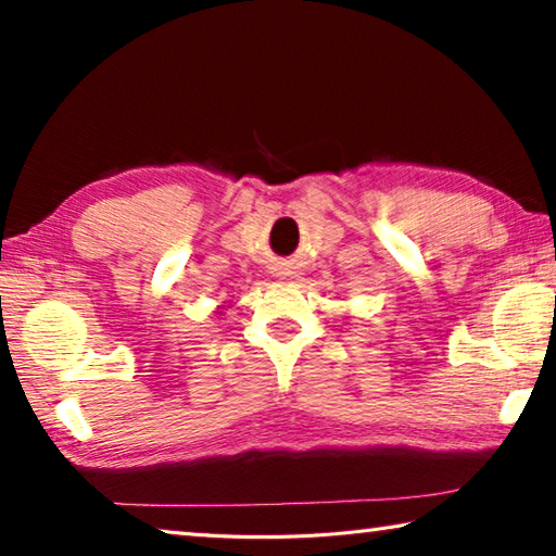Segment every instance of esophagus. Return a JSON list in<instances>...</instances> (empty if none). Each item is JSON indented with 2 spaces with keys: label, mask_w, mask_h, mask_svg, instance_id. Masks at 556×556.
Masks as SVG:
<instances>
[{
  "label": "esophagus",
  "mask_w": 556,
  "mask_h": 556,
  "mask_svg": "<svg viewBox=\"0 0 556 556\" xmlns=\"http://www.w3.org/2000/svg\"><path fill=\"white\" fill-rule=\"evenodd\" d=\"M271 275H275V277H287V275H289V271H287V267H281V265H275V267H271Z\"/></svg>",
  "instance_id": "esophagus-1"
}]
</instances>
